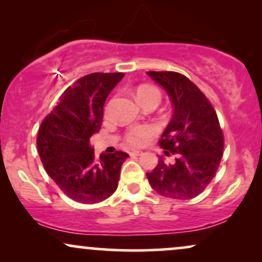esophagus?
I'll list each match as a JSON object with an SVG mask.
<instances>
[{
    "label": "esophagus",
    "instance_id": "esophagus-1",
    "mask_svg": "<svg viewBox=\"0 0 262 262\" xmlns=\"http://www.w3.org/2000/svg\"><path fill=\"white\" fill-rule=\"evenodd\" d=\"M141 154H143V151H140V150H130L129 151V155L130 156H139Z\"/></svg>",
    "mask_w": 262,
    "mask_h": 262
}]
</instances>
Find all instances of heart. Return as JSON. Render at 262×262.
Segmentation results:
<instances>
[{
    "instance_id": "heart-1",
    "label": "heart",
    "mask_w": 262,
    "mask_h": 262,
    "mask_svg": "<svg viewBox=\"0 0 262 262\" xmlns=\"http://www.w3.org/2000/svg\"><path fill=\"white\" fill-rule=\"evenodd\" d=\"M156 97L160 100V92L154 87L150 86H143L140 87L137 91V98L139 100L141 97ZM155 133V129L151 125H135L132 127L128 130V133L125 134V141L132 146H141L145 145L148 143V140L152 137Z\"/></svg>"
}]
</instances>
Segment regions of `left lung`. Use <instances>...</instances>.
<instances>
[{
	"label": "left lung",
	"instance_id": "1",
	"mask_svg": "<svg viewBox=\"0 0 262 262\" xmlns=\"http://www.w3.org/2000/svg\"><path fill=\"white\" fill-rule=\"evenodd\" d=\"M169 96L172 118L159 141L165 155L151 172L150 186L161 196L175 200L194 198L212 181L223 156L224 138L217 113L206 96L187 77L173 71L146 73Z\"/></svg>",
	"mask_w": 262,
	"mask_h": 262
}]
</instances>
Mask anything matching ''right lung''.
<instances>
[{
    "label": "right lung",
    "mask_w": 262,
    "mask_h": 262,
    "mask_svg": "<svg viewBox=\"0 0 262 262\" xmlns=\"http://www.w3.org/2000/svg\"><path fill=\"white\" fill-rule=\"evenodd\" d=\"M124 74L95 73L65 90L56 107L41 122L37 146L47 173L71 200L98 203L117 189L127 152L96 158L90 138L97 133L108 95Z\"/></svg>",
    "instance_id": "1"
}]
</instances>
